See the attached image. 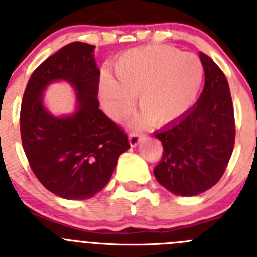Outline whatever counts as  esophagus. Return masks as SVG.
<instances>
[{"instance_id":"34e87169","label":"esophagus","mask_w":257,"mask_h":257,"mask_svg":"<svg viewBox=\"0 0 257 257\" xmlns=\"http://www.w3.org/2000/svg\"><path fill=\"white\" fill-rule=\"evenodd\" d=\"M142 138H143V135H140V134H138V133L130 134L128 142H130L131 147H135V145L139 144V142H140V140H142Z\"/></svg>"}]
</instances>
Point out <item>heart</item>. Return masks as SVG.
<instances>
[{"label":"heart","instance_id":"1","mask_svg":"<svg viewBox=\"0 0 257 257\" xmlns=\"http://www.w3.org/2000/svg\"><path fill=\"white\" fill-rule=\"evenodd\" d=\"M117 81L101 79L104 108L121 121L133 110L134 95L143 109L136 124L153 121L163 126L178 121L192 108L203 81V65L194 54L170 46H145L122 54L113 65Z\"/></svg>","mask_w":257,"mask_h":257}]
</instances>
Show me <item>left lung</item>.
Returning a JSON list of instances; mask_svg holds the SVG:
<instances>
[{"label": "left lung", "instance_id": "8db88e82", "mask_svg": "<svg viewBox=\"0 0 257 257\" xmlns=\"http://www.w3.org/2000/svg\"><path fill=\"white\" fill-rule=\"evenodd\" d=\"M205 87L196 105L154 134L162 142L157 181L176 196H198L221 179L235 139L234 109L222 70L203 52Z\"/></svg>", "mask_w": 257, "mask_h": 257}]
</instances>
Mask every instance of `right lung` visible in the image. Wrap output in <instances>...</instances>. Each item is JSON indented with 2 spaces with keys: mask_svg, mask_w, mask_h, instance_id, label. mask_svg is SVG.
I'll list each match as a JSON object with an SVG mask.
<instances>
[{
  "mask_svg": "<svg viewBox=\"0 0 257 257\" xmlns=\"http://www.w3.org/2000/svg\"><path fill=\"white\" fill-rule=\"evenodd\" d=\"M94 49L72 42L47 58L32 73L20 108V135L32 171L47 190L65 199L92 198L130 148L127 134L99 109L100 70ZM54 80L74 86L73 115L55 117L44 109L42 95Z\"/></svg>",
  "mask_w": 257,
  "mask_h": 257,
  "instance_id": "obj_1",
  "label": "right lung"
}]
</instances>
